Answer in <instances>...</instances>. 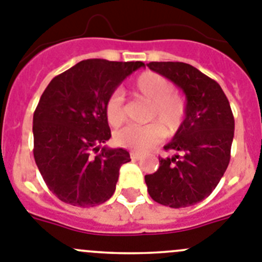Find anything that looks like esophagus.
I'll return each instance as SVG.
<instances>
[{"label":"esophagus","instance_id":"obj_1","mask_svg":"<svg viewBox=\"0 0 262 262\" xmlns=\"http://www.w3.org/2000/svg\"><path fill=\"white\" fill-rule=\"evenodd\" d=\"M129 155H131V158H133V160H135V161L140 160V158L143 157V155H141V153H139V152H131Z\"/></svg>","mask_w":262,"mask_h":262}]
</instances>
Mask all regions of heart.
Instances as JSON below:
<instances>
[{
    "label": "heart",
    "instance_id": "1",
    "mask_svg": "<svg viewBox=\"0 0 262 262\" xmlns=\"http://www.w3.org/2000/svg\"><path fill=\"white\" fill-rule=\"evenodd\" d=\"M134 95L150 102L145 126H127L115 133L114 141L119 147L135 152H145L162 140L166 131L172 135L178 131L186 117V101L174 92V84L153 71L140 74L134 81ZM105 117L110 126L118 127L126 119L124 100L121 91H114L105 102Z\"/></svg>",
    "mask_w": 262,
    "mask_h": 262
}]
</instances>
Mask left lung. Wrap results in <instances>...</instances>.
<instances>
[{
    "mask_svg": "<svg viewBox=\"0 0 262 262\" xmlns=\"http://www.w3.org/2000/svg\"><path fill=\"white\" fill-rule=\"evenodd\" d=\"M150 70L177 84L186 95V117L165 149L179 155L160 158L145 175L148 192L170 208L195 205L210 195L230 162L234 115L220 84L183 62H149Z\"/></svg>",
    "mask_w": 262,
    "mask_h": 262,
    "instance_id": "1",
    "label": "left lung"
}]
</instances>
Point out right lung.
I'll return each mask as SVG.
<instances>
[{
	"label": "right lung",
	"instance_id": "add662e5",
	"mask_svg": "<svg viewBox=\"0 0 262 262\" xmlns=\"http://www.w3.org/2000/svg\"><path fill=\"white\" fill-rule=\"evenodd\" d=\"M143 66L140 61L87 59L45 88L33 113V157L48 188L63 203L88 208L114 193L119 169L131 158L123 148L99 150L112 138L105 102Z\"/></svg>",
	"mask_w": 262,
	"mask_h": 262
}]
</instances>
